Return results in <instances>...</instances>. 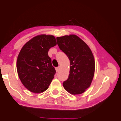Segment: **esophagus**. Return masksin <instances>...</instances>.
I'll list each match as a JSON object with an SVG mask.
<instances>
[{"instance_id": "1", "label": "esophagus", "mask_w": 121, "mask_h": 121, "mask_svg": "<svg viewBox=\"0 0 121 121\" xmlns=\"http://www.w3.org/2000/svg\"><path fill=\"white\" fill-rule=\"evenodd\" d=\"M59 69H60V67H58L56 68V72H58Z\"/></svg>"}]
</instances>
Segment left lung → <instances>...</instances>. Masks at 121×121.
Here are the masks:
<instances>
[{"mask_svg": "<svg viewBox=\"0 0 121 121\" xmlns=\"http://www.w3.org/2000/svg\"><path fill=\"white\" fill-rule=\"evenodd\" d=\"M57 44L70 60V74L63 82L67 91L73 95L84 93L91 86L95 72L93 53L86 43L76 35L56 38Z\"/></svg>", "mask_w": 121, "mask_h": 121, "instance_id": "8db88e82", "label": "left lung"}]
</instances>
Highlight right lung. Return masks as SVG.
Here are the masks:
<instances>
[{"label":"right lung","instance_id":"obj_1","mask_svg":"<svg viewBox=\"0 0 121 121\" xmlns=\"http://www.w3.org/2000/svg\"><path fill=\"white\" fill-rule=\"evenodd\" d=\"M56 44L54 36L43 34L34 37L22 48L17 57V70L28 91L40 93L49 88L56 71L48 51Z\"/></svg>","mask_w":121,"mask_h":121}]
</instances>
